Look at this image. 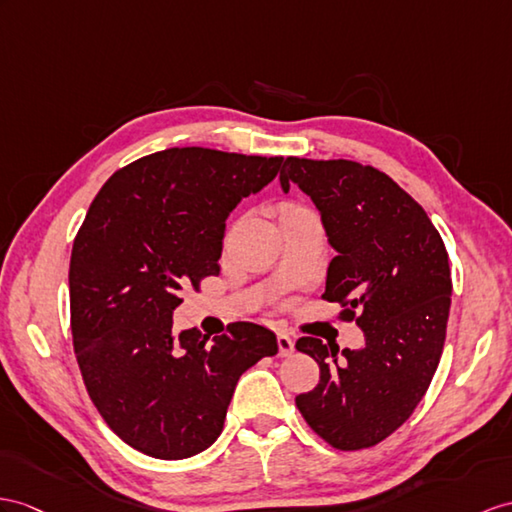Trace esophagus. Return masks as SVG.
Returning <instances> with one entry per match:
<instances>
[{"label": "esophagus", "mask_w": 512, "mask_h": 512, "mask_svg": "<svg viewBox=\"0 0 512 512\" xmlns=\"http://www.w3.org/2000/svg\"><path fill=\"white\" fill-rule=\"evenodd\" d=\"M295 352V343H293V339L289 334H284V332H280L278 334V354L282 356V358H286V356H291Z\"/></svg>", "instance_id": "1"}]
</instances>
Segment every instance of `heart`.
<instances>
[{"label":"heart","mask_w":512,"mask_h":512,"mask_svg":"<svg viewBox=\"0 0 512 512\" xmlns=\"http://www.w3.org/2000/svg\"><path fill=\"white\" fill-rule=\"evenodd\" d=\"M302 210H304V208H299V206H284V208H282V217H284V215H293V213H302Z\"/></svg>","instance_id":"obj_1"}]
</instances>
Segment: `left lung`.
I'll list each match as a JSON object with an SVG mask.
<instances>
[{"mask_svg": "<svg viewBox=\"0 0 512 512\" xmlns=\"http://www.w3.org/2000/svg\"><path fill=\"white\" fill-rule=\"evenodd\" d=\"M280 184L299 186L317 206L336 252L321 297L341 302L365 334L360 350L343 352L299 339L321 376L295 404L336 450H363L413 415L439 367L452 304L445 245L426 210L373 167L286 158Z\"/></svg>", "mask_w": 512, "mask_h": 512, "instance_id": "8db88e82", "label": "left lung"}]
</instances>
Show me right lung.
Listing matches in <instances>:
<instances>
[{
	"label": "right lung",
	"mask_w": 512,
	"mask_h": 512,
	"mask_svg": "<svg viewBox=\"0 0 512 512\" xmlns=\"http://www.w3.org/2000/svg\"><path fill=\"white\" fill-rule=\"evenodd\" d=\"M282 158L171 147L112 173L69 265L71 332L99 415L162 460L204 452L223 430L241 373L278 354L276 334L232 323L208 339L173 334L180 291L217 276L226 219L278 176Z\"/></svg>",
	"instance_id": "obj_1"
}]
</instances>
